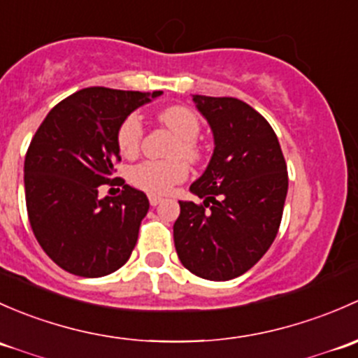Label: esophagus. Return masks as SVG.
I'll return each mask as SVG.
<instances>
[{
    "mask_svg": "<svg viewBox=\"0 0 358 358\" xmlns=\"http://www.w3.org/2000/svg\"><path fill=\"white\" fill-rule=\"evenodd\" d=\"M148 200H150V205H152V206H157L158 203H162V198L160 196H155V194H150Z\"/></svg>",
    "mask_w": 358,
    "mask_h": 358,
    "instance_id": "1",
    "label": "esophagus"
}]
</instances>
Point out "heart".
Returning <instances> with one entry per match:
<instances>
[{
  "instance_id": "b5f03b06",
  "label": "heart",
  "mask_w": 358,
  "mask_h": 358,
  "mask_svg": "<svg viewBox=\"0 0 358 358\" xmlns=\"http://www.w3.org/2000/svg\"><path fill=\"white\" fill-rule=\"evenodd\" d=\"M158 119L167 125L176 136L178 143L172 148V157L184 155L189 160L200 157L196 138L200 136L201 122L194 110L184 105L167 106L158 113ZM143 120L138 113H131L120 122L117 129V146L124 157H134L141 148L143 141ZM187 178V164L182 158L172 160H146L134 165L129 172V180L138 189L150 194H167L176 184Z\"/></svg>"
}]
</instances>
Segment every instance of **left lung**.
<instances>
[{"label":"left lung","instance_id":"1","mask_svg":"<svg viewBox=\"0 0 358 358\" xmlns=\"http://www.w3.org/2000/svg\"><path fill=\"white\" fill-rule=\"evenodd\" d=\"M213 132V155L179 201L174 245L180 264L210 281L245 274L271 248L282 219L288 169L271 124L238 98L193 94Z\"/></svg>","mask_w":358,"mask_h":358}]
</instances>
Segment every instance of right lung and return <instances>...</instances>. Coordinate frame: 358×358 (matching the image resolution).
<instances>
[{
  "label": "right lung",
  "instance_id": "obj_1",
  "mask_svg": "<svg viewBox=\"0 0 358 358\" xmlns=\"http://www.w3.org/2000/svg\"><path fill=\"white\" fill-rule=\"evenodd\" d=\"M160 94L86 87L53 106L36 131L24 164L29 222L46 255L70 274L101 278L131 257L150 201L113 179L117 129ZM103 183H119L123 193L99 199Z\"/></svg>",
  "mask_w": 358,
  "mask_h": 358
}]
</instances>
